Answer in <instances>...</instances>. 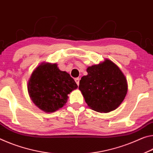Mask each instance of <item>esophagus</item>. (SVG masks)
Masks as SVG:
<instances>
[{"label":"esophagus","instance_id":"1","mask_svg":"<svg viewBox=\"0 0 153 153\" xmlns=\"http://www.w3.org/2000/svg\"><path fill=\"white\" fill-rule=\"evenodd\" d=\"M74 81H75V82H76V83L78 85H79V81H80V79L79 78H76L74 79Z\"/></svg>","mask_w":153,"mask_h":153}]
</instances>
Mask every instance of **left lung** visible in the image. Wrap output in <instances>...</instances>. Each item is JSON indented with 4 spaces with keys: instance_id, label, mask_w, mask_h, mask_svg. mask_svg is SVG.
<instances>
[{
    "instance_id": "8db88e82",
    "label": "left lung",
    "mask_w": 153,
    "mask_h": 153,
    "mask_svg": "<svg viewBox=\"0 0 153 153\" xmlns=\"http://www.w3.org/2000/svg\"><path fill=\"white\" fill-rule=\"evenodd\" d=\"M88 74L79 82L87 105L95 111L109 112L119 107L127 91V80L119 68L109 59L88 67Z\"/></svg>"
}]
</instances>
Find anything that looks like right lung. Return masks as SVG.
Returning a JSON list of instances; mask_svg holds the SVG:
<instances>
[{"mask_svg": "<svg viewBox=\"0 0 153 153\" xmlns=\"http://www.w3.org/2000/svg\"><path fill=\"white\" fill-rule=\"evenodd\" d=\"M78 86L57 64H42L32 72L27 91L32 102L45 112L56 111L66 103L68 94Z\"/></svg>", "mask_w": 153, "mask_h": 153, "instance_id": "obj_1", "label": "right lung"}]
</instances>
